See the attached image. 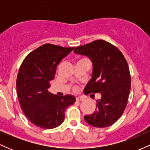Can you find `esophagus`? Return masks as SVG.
I'll return each mask as SVG.
<instances>
[{"mask_svg":"<svg viewBox=\"0 0 150 150\" xmlns=\"http://www.w3.org/2000/svg\"><path fill=\"white\" fill-rule=\"evenodd\" d=\"M84 100V98L82 97H76V101H83Z\"/></svg>","mask_w":150,"mask_h":150,"instance_id":"34e87169","label":"esophagus"}]
</instances>
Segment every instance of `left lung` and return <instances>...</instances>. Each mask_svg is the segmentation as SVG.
<instances>
[{"instance_id":"1","label":"left lung","mask_w":150,"mask_h":150,"mask_svg":"<svg viewBox=\"0 0 150 150\" xmlns=\"http://www.w3.org/2000/svg\"><path fill=\"white\" fill-rule=\"evenodd\" d=\"M74 53L87 56L92 63V78L85 94L101 95L95 111L84 119L97 128L110 126L122 116L128 103L131 82L128 63L118 48L104 40L78 46Z\"/></svg>"}]
</instances>
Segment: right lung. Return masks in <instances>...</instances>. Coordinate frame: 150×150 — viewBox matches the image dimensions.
<instances>
[{
  "instance_id": "add662e5",
  "label": "right lung",
  "mask_w": 150,
  "mask_h": 150,
  "mask_svg": "<svg viewBox=\"0 0 150 150\" xmlns=\"http://www.w3.org/2000/svg\"><path fill=\"white\" fill-rule=\"evenodd\" d=\"M73 49L46 44L29 53L22 62L16 82L18 99L26 117L36 126H59L64 121L65 110L75 103L73 95L60 97L48 91L58 64Z\"/></svg>"
}]
</instances>
